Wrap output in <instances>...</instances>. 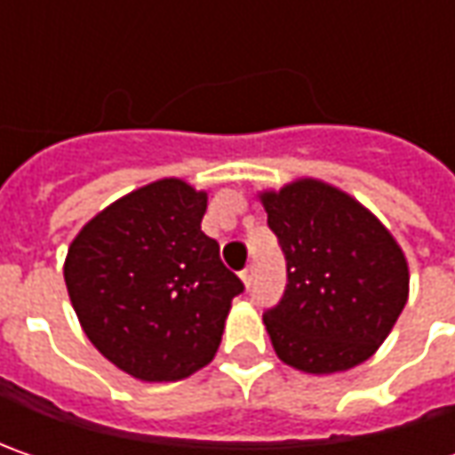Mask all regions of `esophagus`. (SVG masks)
Instances as JSON below:
<instances>
[{
    "label": "esophagus",
    "instance_id": "esophagus-1",
    "mask_svg": "<svg viewBox=\"0 0 455 455\" xmlns=\"http://www.w3.org/2000/svg\"><path fill=\"white\" fill-rule=\"evenodd\" d=\"M240 281L245 283V289H251L253 286V268H245V271L240 273Z\"/></svg>",
    "mask_w": 455,
    "mask_h": 455
}]
</instances>
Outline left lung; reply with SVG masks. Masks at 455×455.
Here are the masks:
<instances>
[{"label":"left lung","instance_id":"obj_1","mask_svg":"<svg viewBox=\"0 0 455 455\" xmlns=\"http://www.w3.org/2000/svg\"><path fill=\"white\" fill-rule=\"evenodd\" d=\"M258 197L289 273L283 299L263 314L278 359L308 375H334L372 357L411 291L393 233L322 180L304 177Z\"/></svg>","mask_w":455,"mask_h":455}]
</instances>
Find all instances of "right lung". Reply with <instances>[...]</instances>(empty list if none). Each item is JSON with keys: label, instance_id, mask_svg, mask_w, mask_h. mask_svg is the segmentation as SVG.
<instances>
[{"label": "right lung", "instance_id": "1", "mask_svg": "<svg viewBox=\"0 0 455 455\" xmlns=\"http://www.w3.org/2000/svg\"><path fill=\"white\" fill-rule=\"evenodd\" d=\"M207 192L177 177L139 187L73 237L65 286L85 337L126 375L174 382L210 364L243 291L202 233Z\"/></svg>", "mask_w": 455, "mask_h": 455}]
</instances>
